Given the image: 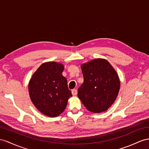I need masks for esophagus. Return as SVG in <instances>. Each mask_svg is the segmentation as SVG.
Instances as JSON below:
<instances>
[{"label":"esophagus","mask_w":149,"mask_h":149,"mask_svg":"<svg viewBox=\"0 0 149 149\" xmlns=\"http://www.w3.org/2000/svg\"><path fill=\"white\" fill-rule=\"evenodd\" d=\"M72 94L73 96H76L77 94V89H72Z\"/></svg>","instance_id":"1"}]
</instances>
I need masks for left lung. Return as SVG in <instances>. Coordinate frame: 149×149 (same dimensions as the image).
Wrapping results in <instances>:
<instances>
[{
    "instance_id": "left-lung-1",
    "label": "left lung",
    "mask_w": 149,
    "mask_h": 149,
    "mask_svg": "<svg viewBox=\"0 0 149 149\" xmlns=\"http://www.w3.org/2000/svg\"><path fill=\"white\" fill-rule=\"evenodd\" d=\"M84 82L78 89V97L89 111H106L118 95L120 81L108 60L96 58L81 65Z\"/></svg>"
}]
</instances>
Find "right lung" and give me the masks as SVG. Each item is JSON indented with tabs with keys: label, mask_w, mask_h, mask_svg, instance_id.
Instances as JSON below:
<instances>
[{
	"label": "right lung",
	"mask_w": 149,
	"mask_h": 149,
	"mask_svg": "<svg viewBox=\"0 0 149 149\" xmlns=\"http://www.w3.org/2000/svg\"><path fill=\"white\" fill-rule=\"evenodd\" d=\"M63 65L55 62L41 64L32 75L28 84L30 99L39 111L54 118L65 109L72 96L67 79L62 75Z\"/></svg>",
	"instance_id": "obj_1"
}]
</instances>
